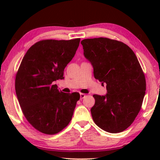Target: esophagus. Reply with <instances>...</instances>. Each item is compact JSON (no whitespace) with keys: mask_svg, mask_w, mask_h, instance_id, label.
<instances>
[{"mask_svg":"<svg viewBox=\"0 0 160 160\" xmlns=\"http://www.w3.org/2000/svg\"><path fill=\"white\" fill-rule=\"evenodd\" d=\"M80 99H82L83 98H85V94L80 93Z\"/></svg>","mask_w":160,"mask_h":160,"instance_id":"1","label":"esophagus"}]
</instances>
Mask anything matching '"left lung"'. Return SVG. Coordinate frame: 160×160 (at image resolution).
I'll use <instances>...</instances> for the list:
<instances>
[{
	"instance_id": "left-lung-1",
	"label": "left lung",
	"mask_w": 160,
	"mask_h": 160,
	"mask_svg": "<svg viewBox=\"0 0 160 160\" xmlns=\"http://www.w3.org/2000/svg\"><path fill=\"white\" fill-rule=\"evenodd\" d=\"M81 44L94 78L107 84L105 95H93V121L107 132H122L138 114L145 94V78L139 61L128 46L116 40L94 38Z\"/></svg>"
}]
</instances>
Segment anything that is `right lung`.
<instances>
[{
  "label": "right lung",
  "instance_id": "add662e5",
  "mask_svg": "<svg viewBox=\"0 0 160 160\" xmlns=\"http://www.w3.org/2000/svg\"><path fill=\"white\" fill-rule=\"evenodd\" d=\"M80 41L42 40L29 48L21 62L15 78L18 102L28 122L43 133L56 134L66 127L80 99L78 92H63L53 83L64 78Z\"/></svg>",
  "mask_w": 160,
  "mask_h": 160
}]
</instances>
